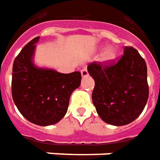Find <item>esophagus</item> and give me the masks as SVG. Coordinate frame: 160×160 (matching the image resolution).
Instances as JSON below:
<instances>
[{
  "label": "esophagus",
  "mask_w": 160,
  "mask_h": 160,
  "mask_svg": "<svg viewBox=\"0 0 160 160\" xmlns=\"http://www.w3.org/2000/svg\"><path fill=\"white\" fill-rule=\"evenodd\" d=\"M81 74H82V78H85V77H87V76L89 75V73H88V70H87L86 68H84V69H82V70H81Z\"/></svg>",
  "instance_id": "obj_1"
}]
</instances>
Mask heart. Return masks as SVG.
Instances as JSON below:
<instances>
[{
    "label": "heart",
    "instance_id": "obj_1",
    "mask_svg": "<svg viewBox=\"0 0 160 160\" xmlns=\"http://www.w3.org/2000/svg\"><path fill=\"white\" fill-rule=\"evenodd\" d=\"M117 57V52H116V49L112 47H110V48H106L104 50V52L103 53L102 57H101V60L103 62H111L113 61L114 59Z\"/></svg>",
    "mask_w": 160,
    "mask_h": 160
}]
</instances>
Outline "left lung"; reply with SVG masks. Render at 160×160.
Here are the masks:
<instances>
[{"mask_svg":"<svg viewBox=\"0 0 160 160\" xmlns=\"http://www.w3.org/2000/svg\"><path fill=\"white\" fill-rule=\"evenodd\" d=\"M88 71L95 80L92 102L102 119L125 125L140 115L149 97L147 67L136 48L124 47L118 61L94 62Z\"/></svg>","mask_w":160,"mask_h":160,"instance_id":"1","label":"left lung"}]
</instances>
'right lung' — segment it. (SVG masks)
Listing matches in <instances>:
<instances>
[{
  "instance_id": "obj_1",
  "label": "right lung",
  "mask_w": 160,
  "mask_h": 160,
  "mask_svg": "<svg viewBox=\"0 0 160 160\" xmlns=\"http://www.w3.org/2000/svg\"><path fill=\"white\" fill-rule=\"evenodd\" d=\"M39 36L24 46L15 57L12 72V98L21 114L33 124L47 126L65 116L69 98L81 83V73H59L37 68L33 57Z\"/></svg>"
}]
</instances>
